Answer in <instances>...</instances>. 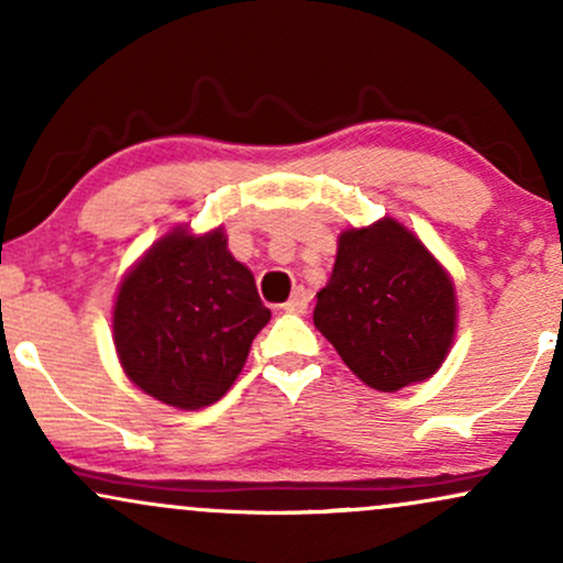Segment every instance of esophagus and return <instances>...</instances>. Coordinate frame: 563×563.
I'll return each mask as SVG.
<instances>
[{
    "instance_id": "1",
    "label": "esophagus",
    "mask_w": 563,
    "mask_h": 563,
    "mask_svg": "<svg viewBox=\"0 0 563 563\" xmlns=\"http://www.w3.org/2000/svg\"><path fill=\"white\" fill-rule=\"evenodd\" d=\"M307 307H309V290L307 288H296L294 296L283 303V309H286V312H294V314L307 312Z\"/></svg>"
}]
</instances>
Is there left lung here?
<instances>
[{
  "label": "left lung",
  "instance_id": "obj_1",
  "mask_svg": "<svg viewBox=\"0 0 563 563\" xmlns=\"http://www.w3.org/2000/svg\"><path fill=\"white\" fill-rule=\"evenodd\" d=\"M314 325L357 378L397 391L434 376L455 335V288L426 245L394 219L339 238Z\"/></svg>",
  "mask_w": 563,
  "mask_h": 563
}]
</instances>
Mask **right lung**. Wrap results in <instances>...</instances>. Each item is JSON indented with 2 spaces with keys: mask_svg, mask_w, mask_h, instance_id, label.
<instances>
[{
  "mask_svg": "<svg viewBox=\"0 0 563 563\" xmlns=\"http://www.w3.org/2000/svg\"><path fill=\"white\" fill-rule=\"evenodd\" d=\"M269 322L254 275L228 251L222 230H174L121 283L113 341L126 376L179 410L217 402L243 371Z\"/></svg>",
  "mask_w": 563,
  "mask_h": 563,
  "instance_id": "1",
  "label": "right lung"
}]
</instances>
